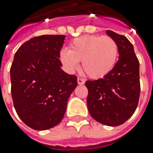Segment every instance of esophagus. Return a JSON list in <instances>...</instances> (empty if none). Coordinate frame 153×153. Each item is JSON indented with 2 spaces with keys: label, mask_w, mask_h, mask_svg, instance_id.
Segmentation results:
<instances>
[{
  "label": "esophagus",
  "mask_w": 153,
  "mask_h": 153,
  "mask_svg": "<svg viewBox=\"0 0 153 153\" xmlns=\"http://www.w3.org/2000/svg\"><path fill=\"white\" fill-rule=\"evenodd\" d=\"M84 82H85V80L83 79V78H82V77H78V78H77V83H78L79 85L84 84Z\"/></svg>",
  "instance_id": "1"
}]
</instances>
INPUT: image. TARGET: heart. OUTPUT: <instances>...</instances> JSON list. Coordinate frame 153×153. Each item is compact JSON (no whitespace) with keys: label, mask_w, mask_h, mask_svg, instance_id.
<instances>
[{"label":"heart","mask_w":153,"mask_h":153,"mask_svg":"<svg viewBox=\"0 0 153 153\" xmlns=\"http://www.w3.org/2000/svg\"><path fill=\"white\" fill-rule=\"evenodd\" d=\"M118 58V45L109 36L87 35L75 38L68 50L59 51V59L64 68L73 72L82 66L92 78L105 76L114 68Z\"/></svg>","instance_id":"obj_1"}]
</instances>
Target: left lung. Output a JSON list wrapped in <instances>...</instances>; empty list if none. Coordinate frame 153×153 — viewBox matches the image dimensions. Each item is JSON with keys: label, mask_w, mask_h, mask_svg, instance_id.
Returning <instances> with one entry per match:
<instances>
[{"label": "left lung", "mask_w": 153, "mask_h": 153, "mask_svg": "<svg viewBox=\"0 0 153 153\" xmlns=\"http://www.w3.org/2000/svg\"><path fill=\"white\" fill-rule=\"evenodd\" d=\"M109 36L118 45L119 59L103 78L87 81V105L91 117L107 126H118L135 111L140 94V63L132 43L111 30Z\"/></svg>", "instance_id": "obj_1"}]
</instances>
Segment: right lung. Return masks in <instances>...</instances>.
Segmentation results:
<instances>
[{"label": "right lung", "instance_id": "right-lung-1", "mask_svg": "<svg viewBox=\"0 0 153 153\" xmlns=\"http://www.w3.org/2000/svg\"><path fill=\"white\" fill-rule=\"evenodd\" d=\"M65 36L44 35L25 42L10 69L11 93L17 114L27 126L45 130L59 124L77 77L61 70L59 54Z\"/></svg>", "mask_w": 153, "mask_h": 153}]
</instances>
